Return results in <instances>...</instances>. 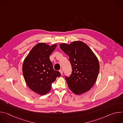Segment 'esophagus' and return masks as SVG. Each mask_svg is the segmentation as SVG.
<instances>
[{
    "label": "esophagus",
    "instance_id": "1",
    "mask_svg": "<svg viewBox=\"0 0 123 123\" xmlns=\"http://www.w3.org/2000/svg\"><path fill=\"white\" fill-rule=\"evenodd\" d=\"M60 73L62 75V74H63V71H62V69H61L60 70Z\"/></svg>",
    "mask_w": 123,
    "mask_h": 123
}]
</instances>
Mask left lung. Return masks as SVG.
<instances>
[{"instance_id":"1","label":"left lung","mask_w":123,"mask_h":123,"mask_svg":"<svg viewBox=\"0 0 123 123\" xmlns=\"http://www.w3.org/2000/svg\"><path fill=\"white\" fill-rule=\"evenodd\" d=\"M59 46L69 56L72 66V74L65 77L69 89L77 95L89 91L95 83L99 72L96 56L88 46L80 41L60 44Z\"/></svg>"}]
</instances>
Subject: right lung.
Returning a JSON list of instances; mask_svg holds the SVG:
<instances>
[{
	"instance_id": "1",
	"label": "right lung",
	"mask_w": 123,
	"mask_h": 123,
	"mask_svg": "<svg viewBox=\"0 0 123 123\" xmlns=\"http://www.w3.org/2000/svg\"><path fill=\"white\" fill-rule=\"evenodd\" d=\"M56 46L57 44L38 43L23 62L22 72L27 85L31 91L41 95L49 92L52 83L61 75L58 71H55L49 59Z\"/></svg>"
}]
</instances>
